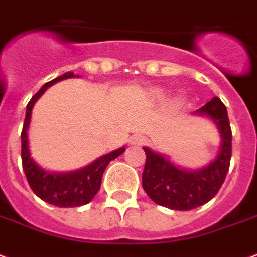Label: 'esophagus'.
I'll return each instance as SVG.
<instances>
[{
  "mask_svg": "<svg viewBox=\"0 0 257 257\" xmlns=\"http://www.w3.org/2000/svg\"><path fill=\"white\" fill-rule=\"evenodd\" d=\"M144 141H145V138L142 136H140V134H136V136H133L130 138V142L133 145H141Z\"/></svg>",
  "mask_w": 257,
  "mask_h": 257,
  "instance_id": "34e87169",
  "label": "esophagus"
}]
</instances>
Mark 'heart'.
I'll return each mask as SVG.
<instances>
[{"instance_id":"b5f03b06","label":"heart","mask_w":257,"mask_h":257,"mask_svg":"<svg viewBox=\"0 0 257 257\" xmlns=\"http://www.w3.org/2000/svg\"><path fill=\"white\" fill-rule=\"evenodd\" d=\"M157 94H159V93H157Z\"/></svg>"}]
</instances>
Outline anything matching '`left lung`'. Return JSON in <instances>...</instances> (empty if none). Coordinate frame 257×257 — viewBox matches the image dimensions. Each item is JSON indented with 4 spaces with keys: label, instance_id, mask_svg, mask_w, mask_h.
<instances>
[{
    "label": "left lung",
    "instance_id": "8db88e82",
    "mask_svg": "<svg viewBox=\"0 0 257 257\" xmlns=\"http://www.w3.org/2000/svg\"><path fill=\"white\" fill-rule=\"evenodd\" d=\"M193 115L208 117L220 134L218 155L207 166L197 170L179 167L163 153L144 147L147 163L142 172V188L155 203L175 211H190L212 200L230 167L231 128L223 102L213 97Z\"/></svg>",
    "mask_w": 257,
    "mask_h": 257
}]
</instances>
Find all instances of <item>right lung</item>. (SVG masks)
Segmentation results:
<instances>
[{
  "instance_id": "obj_1",
  "label": "right lung",
  "mask_w": 257,
  "mask_h": 257,
  "mask_svg": "<svg viewBox=\"0 0 257 257\" xmlns=\"http://www.w3.org/2000/svg\"><path fill=\"white\" fill-rule=\"evenodd\" d=\"M69 78H79V76L75 75L74 72H67L45 83L39 89L38 93L34 95L27 104L26 119H24L23 130H22V164H23L24 174H26L30 188L33 189V192L41 200L60 208H74L89 204L94 198L97 192L100 190L101 179H102V174L105 171L106 166L126 151V148L121 147L95 159L94 162L87 164L86 167L68 172L48 171L34 160L30 152L29 137H27L34 105L48 87L53 86L60 80L69 79Z\"/></svg>"
}]
</instances>
